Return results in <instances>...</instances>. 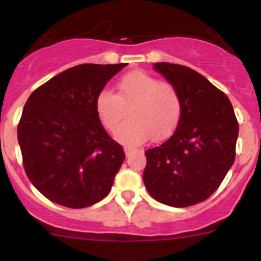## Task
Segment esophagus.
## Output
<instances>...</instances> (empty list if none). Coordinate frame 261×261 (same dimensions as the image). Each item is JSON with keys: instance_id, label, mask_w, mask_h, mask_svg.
I'll return each mask as SVG.
<instances>
[{"instance_id": "34e87169", "label": "esophagus", "mask_w": 261, "mask_h": 261, "mask_svg": "<svg viewBox=\"0 0 261 261\" xmlns=\"http://www.w3.org/2000/svg\"><path fill=\"white\" fill-rule=\"evenodd\" d=\"M131 151H133V149H131V147H127V146L125 147V152H126V156H128V155H130Z\"/></svg>"}]
</instances>
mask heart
Here are the masks:
<instances>
[{
  "mask_svg": "<svg viewBox=\"0 0 261 261\" xmlns=\"http://www.w3.org/2000/svg\"><path fill=\"white\" fill-rule=\"evenodd\" d=\"M117 92L102 90L96 96L95 110L102 125L114 131L130 109L132 120L117 127L115 136L128 145L147 139L163 140L179 125L182 98L174 84L160 81L144 71H131L119 79Z\"/></svg>",
  "mask_w": 261,
  "mask_h": 261,
  "instance_id": "b5f03b06",
  "label": "heart"
}]
</instances>
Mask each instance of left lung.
Returning a JSON list of instances; mask_svg holds the SVG:
<instances>
[{"label": "left lung", "mask_w": 261, "mask_h": 261, "mask_svg": "<svg viewBox=\"0 0 261 261\" xmlns=\"http://www.w3.org/2000/svg\"><path fill=\"white\" fill-rule=\"evenodd\" d=\"M153 67L177 87L182 115L165 142L146 150L142 179L158 201L191 206L213 195L234 164L239 122L227 96L195 70L167 62Z\"/></svg>", "instance_id": "obj_1"}]
</instances>
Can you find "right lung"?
Returning a JSON list of instances; mask_svg holds the SVG:
<instances>
[{
  "instance_id": "1",
  "label": "right lung",
  "mask_w": 261,
  "mask_h": 261,
  "mask_svg": "<svg viewBox=\"0 0 261 261\" xmlns=\"http://www.w3.org/2000/svg\"><path fill=\"white\" fill-rule=\"evenodd\" d=\"M126 64H82L37 87L17 126L22 164L51 201L81 209L111 190L125 152L103 128L96 96Z\"/></svg>"
}]
</instances>
